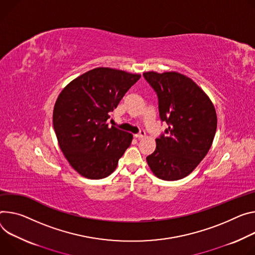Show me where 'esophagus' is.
Instances as JSON below:
<instances>
[{
    "label": "esophagus",
    "instance_id": "1",
    "mask_svg": "<svg viewBox=\"0 0 255 255\" xmlns=\"http://www.w3.org/2000/svg\"><path fill=\"white\" fill-rule=\"evenodd\" d=\"M134 136L137 138V139H141V138H143V137L145 136V131H144V130H140L139 133L135 134Z\"/></svg>",
    "mask_w": 255,
    "mask_h": 255
}]
</instances>
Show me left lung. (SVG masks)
Wrapping results in <instances>:
<instances>
[{
  "instance_id": "8db88e82",
  "label": "left lung",
  "mask_w": 255,
  "mask_h": 255,
  "mask_svg": "<svg viewBox=\"0 0 255 255\" xmlns=\"http://www.w3.org/2000/svg\"><path fill=\"white\" fill-rule=\"evenodd\" d=\"M144 79L157 96L159 119L166 134L156 138L146 157L152 173L165 181L188 176L210 150L217 131L215 107L190 78L177 72H145Z\"/></svg>"
}]
</instances>
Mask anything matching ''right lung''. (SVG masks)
<instances>
[{
  "mask_svg": "<svg viewBox=\"0 0 255 255\" xmlns=\"http://www.w3.org/2000/svg\"><path fill=\"white\" fill-rule=\"evenodd\" d=\"M140 75L96 68L69 83L58 97L53 124L61 150L83 177L103 179L117 168L132 134L107 121Z\"/></svg>",
  "mask_w": 255,
  "mask_h": 255,
  "instance_id": "add662e5",
  "label": "right lung"
}]
</instances>
